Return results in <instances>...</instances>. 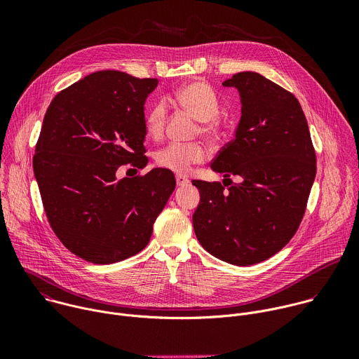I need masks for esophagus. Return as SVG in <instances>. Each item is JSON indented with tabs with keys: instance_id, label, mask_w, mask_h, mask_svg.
<instances>
[{
	"instance_id": "obj_1",
	"label": "esophagus",
	"mask_w": 359,
	"mask_h": 359,
	"mask_svg": "<svg viewBox=\"0 0 359 359\" xmlns=\"http://www.w3.org/2000/svg\"><path fill=\"white\" fill-rule=\"evenodd\" d=\"M176 183H177L179 187H183V186H186L189 183V179L186 176H183V175H177L176 176Z\"/></svg>"
}]
</instances>
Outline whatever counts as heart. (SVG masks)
Wrapping results in <instances>:
<instances>
[{"label": "heart", "mask_w": 359, "mask_h": 359, "mask_svg": "<svg viewBox=\"0 0 359 359\" xmlns=\"http://www.w3.org/2000/svg\"><path fill=\"white\" fill-rule=\"evenodd\" d=\"M177 104L189 111L197 121L196 135L203 133L212 140H217L224 135V123L220 119L222 102L216 90L206 82L193 81L180 86L175 92ZM168 118V105L163 99L147 108L144 114V126L147 135L161 137L165 132ZM208 158V149L201 142H170L156 153V163L175 173H189L194 165L203 163Z\"/></svg>", "instance_id": "obj_1"}]
</instances>
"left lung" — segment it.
I'll return each mask as SVG.
<instances>
[{
  "label": "left lung",
  "mask_w": 359,
  "mask_h": 359,
  "mask_svg": "<svg viewBox=\"0 0 359 359\" xmlns=\"http://www.w3.org/2000/svg\"><path fill=\"white\" fill-rule=\"evenodd\" d=\"M223 85L238 89L241 119L212 169L231 187L193 180L200 191L193 227L215 257L251 266L278 252L298 230L316 179V150L291 92L257 72H238ZM230 175L242 180L233 184Z\"/></svg>",
  "instance_id": "obj_1"
}]
</instances>
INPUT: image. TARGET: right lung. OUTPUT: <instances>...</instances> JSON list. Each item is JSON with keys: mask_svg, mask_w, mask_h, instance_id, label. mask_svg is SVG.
I'll list each match as a JSON object with an SVG mask.
<instances>
[{"mask_svg": "<svg viewBox=\"0 0 359 359\" xmlns=\"http://www.w3.org/2000/svg\"><path fill=\"white\" fill-rule=\"evenodd\" d=\"M158 82L93 72L61 90L43 116L32 159L43 210L61 243L89 263L142 251L176 187L161 168L116 179L122 165H147L143 107Z\"/></svg>", "mask_w": 359, "mask_h": 359, "instance_id": "1", "label": "right lung"}]
</instances>
